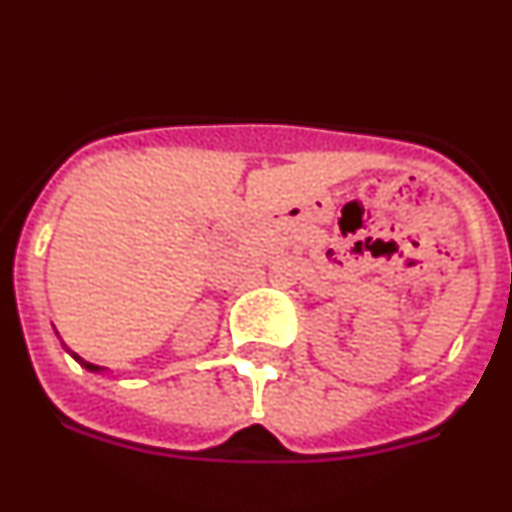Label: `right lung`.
Returning a JSON list of instances; mask_svg holds the SVG:
<instances>
[{
    "instance_id": "right-lung-1",
    "label": "right lung",
    "mask_w": 512,
    "mask_h": 512,
    "mask_svg": "<svg viewBox=\"0 0 512 512\" xmlns=\"http://www.w3.org/2000/svg\"><path fill=\"white\" fill-rule=\"evenodd\" d=\"M73 356H75V353H73ZM75 361H78L80 366H85V369H88V371H98V369H100V366H95V364H88V361H83V358H80V356H75Z\"/></svg>"
}]
</instances>
